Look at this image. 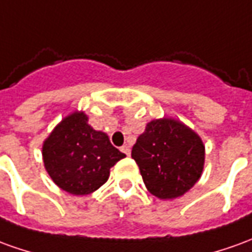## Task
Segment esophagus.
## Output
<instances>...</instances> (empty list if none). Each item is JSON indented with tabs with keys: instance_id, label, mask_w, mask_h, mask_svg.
I'll return each mask as SVG.
<instances>
[{
	"instance_id": "34e87169",
	"label": "esophagus",
	"mask_w": 252,
	"mask_h": 252,
	"mask_svg": "<svg viewBox=\"0 0 252 252\" xmlns=\"http://www.w3.org/2000/svg\"><path fill=\"white\" fill-rule=\"evenodd\" d=\"M121 151H123V153H124V154H126V156H131V147H129V146H128V144H124V146H123V147H121L120 149Z\"/></svg>"
}]
</instances>
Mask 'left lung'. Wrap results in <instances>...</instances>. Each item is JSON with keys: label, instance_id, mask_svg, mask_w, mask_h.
<instances>
[{"label": "left lung", "instance_id": "8db88e82", "mask_svg": "<svg viewBox=\"0 0 252 252\" xmlns=\"http://www.w3.org/2000/svg\"><path fill=\"white\" fill-rule=\"evenodd\" d=\"M149 192L175 199L189 191L205 166V144L196 132L172 117L147 123L132 147Z\"/></svg>", "mask_w": 252, "mask_h": 252}]
</instances>
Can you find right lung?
Wrapping results in <instances>:
<instances>
[{
	"label": "right lung",
	"instance_id": "obj_1",
	"mask_svg": "<svg viewBox=\"0 0 252 252\" xmlns=\"http://www.w3.org/2000/svg\"><path fill=\"white\" fill-rule=\"evenodd\" d=\"M124 157L105 132L90 126L83 110L65 116L42 146L47 175L61 189L77 196L89 195L103 186L110 168Z\"/></svg>",
	"mask_w": 252,
	"mask_h": 252
}]
</instances>
